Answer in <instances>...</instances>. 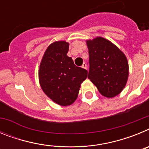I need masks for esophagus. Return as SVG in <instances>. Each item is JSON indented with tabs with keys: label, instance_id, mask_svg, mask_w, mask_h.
<instances>
[{
	"label": "esophagus",
	"instance_id": "esophagus-1",
	"mask_svg": "<svg viewBox=\"0 0 149 149\" xmlns=\"http://www.w3.org/2000/svg\"><path fill=\"white\" fill-rule=\"evenodd\" d=\"M82 67L83 68H85V69H87V65H86V63H83V65H82Z\"/></svg>",
	"mask_w": 149,
	"mask_h": 149
}]
</instances>
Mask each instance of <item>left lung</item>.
Returning a JSON list of instances; mask_svg holds the SVG:
<instances>
[{
	"instance_id": "8db88e82",
	"label": "left lung",
	"mask_w": 149,
	"mask_h": 149,
	"mask_svg": "<svg viewBox=\"0 0 149 149\" xmlns=\"http://www.w3.org/2000/svg\"><path fill=\"white\" fill-rule=\"evenodd\" d=\"M89 70L88 78L102 95L113 98L123 90L128 77L125 55L107 39L88 40Z\"/></svg>"
}]
</instances>
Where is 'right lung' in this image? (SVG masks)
<instances>
[{"label": "right lung", "mask_w": 149, "mask_h": 149, "mask_svg": "<svg viewBox=\"0 0 149 149\" xmlns=\"http://www.w3.org/2000/svg\"><path fill=\"white\" fill-rule=\"evenodd\" d=\"M69 44L55 42L48 46L40 63L39 78L43 92L55 103L68 106L77 98L88 72L74 65L67 56Z\"/></svg>", "instance_id": "add662e5"}]
</instances>
